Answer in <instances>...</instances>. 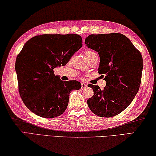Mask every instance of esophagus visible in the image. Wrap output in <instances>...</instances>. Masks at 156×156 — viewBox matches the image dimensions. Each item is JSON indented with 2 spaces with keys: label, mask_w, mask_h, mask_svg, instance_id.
<instances>
[{
  "label": "esophagus",
  "mask_w": 156,
  "mask_h": 156,
  "mask_svg": "<svg viewBox=\"0 0 156 156\" xmlns=\"http://www.w3.org/2000/svg\"><path fill=\"white\" fill-rule=\"evenodd\" d=\"M87 86H88V85H87L86 83H81V88H83V89L86 88Z\"/></svg>",
  "instance_id": "1"
}]
</instances>
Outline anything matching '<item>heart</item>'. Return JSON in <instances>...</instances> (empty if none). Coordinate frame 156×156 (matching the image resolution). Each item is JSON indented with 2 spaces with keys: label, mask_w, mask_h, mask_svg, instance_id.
Listing matches in <instances>:
<instances>
[{
  "label": "heart",
  "mask_w": 156,
  "mask_h": 156,
  "mask_svg": "<svg viewBox=\"0 0 156 156\" xmlns=\"http://www.w3.org/2000/svg\"><path fill=\"white\" fill-rule=\"evenodd\" d=\"M95 53H95L94 51H92V50H87L85 52V55H86L87 58H88V57H90L91 55H94Z\"/></svg>",
  "instance_id": "obj_1"
}]
</instances>
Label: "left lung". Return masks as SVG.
Listing matches in <instances>:
<instances>
[{
	"mask_svg": "<svg viewBox=\"0 0 156 156\" xmlns=\"http://www.w3.org/2000/svg\"><path fill=\"white\" fill-rule=\"evenodd\" d=\"M86 44L100 57L99 73L105 76L106 86L101 90L89 84L94 95L87 103L101 117H112L125 110L140 88L143 68L140 52L124 35L118 33L90 35Z\"/></svg>",
	"mask_w": 156,
	"mask_h": 156,
	"instance_id": "obj_1",
	"label": "left lung"
}]
</instances>
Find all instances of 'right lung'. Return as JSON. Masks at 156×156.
<instances>
[{"label":"right lung","instance_id":"1","mask_svg":"<svg viewBox=\"0 0 156 156\" xmlns=\"http://www.w3.org/2000/svg\"><path fill=\"white\" fill-rule=\"evenodd\" d=\"M82 45L81 37L73 34L40 35L25 43L15 68L19 94L33 113L52 119L66 110L70 92L81 85L76 80L62 81L53 69L67 64Z\"/></svg>","mask_w":156,"mask_h":156}]
</instances>
